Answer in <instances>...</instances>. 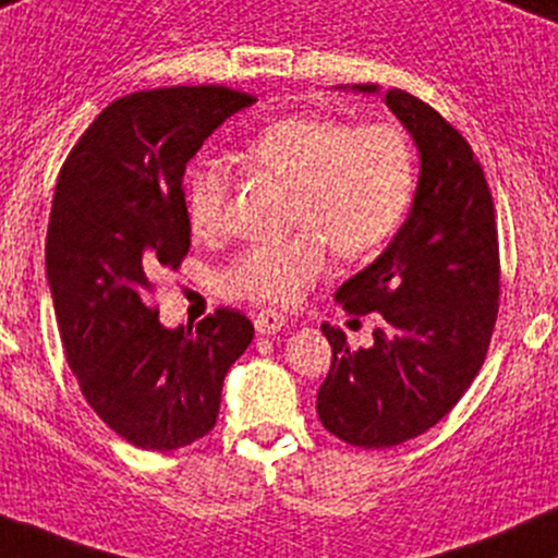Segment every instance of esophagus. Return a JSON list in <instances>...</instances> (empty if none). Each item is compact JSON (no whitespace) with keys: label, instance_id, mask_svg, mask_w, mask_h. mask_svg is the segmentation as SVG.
<instances>
[{"label":"esophagus","instance_id":"obj_1","mask_svg":"<svg viewBox=\"0 0 558 558\" xmlns=\"http://www.w3.org/2000/svg\"><path fill=\"white\" fill-rule=\"evenodd\" d=\"M254 326L259 333H278L280 328L286 326V315L283 312L272 310V307H262L259 312L254 315Z\"/></svg>","mask_w":558,"mask_h":558}]
</instances>
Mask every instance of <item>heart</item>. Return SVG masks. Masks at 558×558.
<instances>
[{
    "mask_svg": "<svg viewBox=\"0 0 558 558\" xmlns=\"http://www.w3.org/2000/svg\"><path fill=\"white\" fill-rule=\"evenodd\" d=\"M248 163L286 185L289 228L275 246H251L219 269V291L251 304H291L326 275L328 248L357 259L387 243L405 219L415 187V158L400 126H347L326 116H286L248 140ZM228 171L198 163L187 174V217L198 235L225 228Z\"/></svg>",
    "mask_w": 558,
    "mask_h": 558,
    "instance_id": "obj_1",
    "label": "heart"
}]
</instances>
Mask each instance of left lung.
<instances>
[{"label": "left lung", "mask_w": 558, "mask_h": 558, "mask_svg": "<svg viewBox=\"0 0 558 558\" xmlns=\"http://www.w3.org/2000/svg\"><path fill=\"white\" fill-rule=\"evenodd\" d=\"M387 106L418 145V190L389 248L336 291L349 315L381 312L384 328L373 330V347L349 349L339 328L320 326L330 371L317 415L365 450L408 442L456 408L485 363L500 296L498 225L480 158L410 92L389 89Z\"/></svg>", "instance_id": "left-lung-1"}]
</instances>
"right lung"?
Returning <instances> with one entry per match:
<instances>
[{"mask_svg":"<svg viewBox=\"0 0 558 558\" xmlns=\"http://www.w3.org/2000/svg\"><path fill=\"white\" fill-rule=\"evenodd\" d=\"M251 102L219 84L132 92L92 121L58 174L45 259L60 341L84 400L134 448L209 434L225 373L254 339L238 310L169 330L150 304L158 275L190 248L187 161Z\"/></svg>","mask_w":558,"mask_h":558,"instance_id":"add662e5","label":"right lung"}]
</instances>
